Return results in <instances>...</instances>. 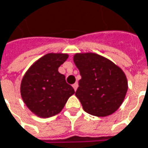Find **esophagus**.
Instances as JSON below:
<instances>
[{
  "instance_id": "esophagus-1",
  "label": "esophagus",
  "mask_w": 148,
  "mask_h": 148,
  "mask_svg": "<svg viewBox=\"0 0 148 148\" xmlns=\"http://www.w3.org/2000/svg\"><path fill=\"white\" fill-rule=\"evenodd\" d=\"M72 87H73V88L75 89V91L77 90V87H78V83H75L73 85H72Z\"/></svg>"
}]
</instances>
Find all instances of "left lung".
I'll list each match as a JSON object with an SVG mask.
<instances>
[{"label":"left lung","mask_w":148,"mask_h":148,"mask_svg":"<svg viewBox=\"0 0 148 148\" xmlns=\"http://www.w3.org/2000/svg\"><path fill=\"white\" fill-rule=\"evenodd\" d=\"M73 61L82 77L76 96L83 110L96 117L115 112L128 90L123 71L110 60L95 53H75Z\"/></svg>","instance_id":"obj_1"}]
</instances>
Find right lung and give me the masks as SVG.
I'll use <instances>...</instances> for the list:
<instances>
[{"instance_id":"1","label":"right lung","mask_w":148,"mask_h":148,"mask_svg":"<svg viewBox=\"0 0 148 148\" xmlns=\"http://www.w3.org/2000/svg\"><path fill=\"white\" fill-rule=\"evenodd\" d=\"M67 53H47L30 65L20 84V94L28 108L40 118L60 113L75 91L58 69Z\"/></svg>"}]
</instances>
